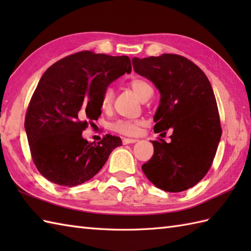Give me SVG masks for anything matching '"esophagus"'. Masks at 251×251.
<instances>
[{
	"instance_id": "obj_1",
	"label": "esophagus",
	"mask_w": 251,
	"mask_h": 251,
	"mask_svg": "<svg viewBox=\"0 0 251 251\" xmlns=\"http://www.w3.org/2000/svg\"><path fill=\"white\" fill-rule=\"evenodd\" d=\"M137 141V139H131V138H124L123 139V145H129V143H135Z\"/></svg>"
}]
</instances>
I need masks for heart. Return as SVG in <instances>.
<instances>
[{
    "instance_id": "heart-1",
    "label": "heart",
    "mask_w": 251,
    "mask_h": 251,
    "mask_svg": "<svg viewBox=\"0 0 251 251\" xmlns=\"http://www.w3.org/2000/svg\"><path fill=\"white\" fill-rule=\"evenodd\" d=\"M129 87L134 90L142 101L150 98L153 94V88L148 81L140 77H135L128 82ZM114 99V89L111 86L106 87L101 97V108L108 110ZM142 122L138 120H117L111 125L112 130L125 136H137L140 132Z\"/></svg>"
}]
</instances>
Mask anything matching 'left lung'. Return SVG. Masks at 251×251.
Masks as SVG:
<instances>
[{"instance_id":"obj_1","label":"left lung","mask_w":251,"mask_h":251,"mask_svg":"<svg viewBox=\"0 0 251 251\" xmlns=\"http://www.w3.org/2000/svg\"><path fill=\"white\" fill-rule=\"evenodd\" d=\"M132 66L161 93L154 131L166 134L173 128L169 143L161 138L152 141L154 154L142 165L143 173L161 190H188L210 169L222 135L209 79L194 62L175 54L135 57Z\"/></svg>"}]
</instances>
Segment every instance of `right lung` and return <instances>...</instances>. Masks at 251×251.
<instances>
[{"instance_id":"add662e5","label":"right lung","mask_w":251,"mask_h":251,"mask_svg":"<svg viewBox=\"0 0 251 251\" xmlns=\"http://www.w3.org/2000/svg\"><path fill=\"white\" fill-rule=\"evenodd\" d=\"M131 72L127 56L84 50L67 56L42 75L25 119L30 152L40 174L52 183L75 186L92 179L121 138L83 139L88 123L101 115V97L111 82Z\"/></svg>"}]
</instances>
